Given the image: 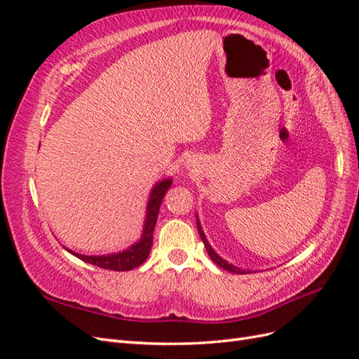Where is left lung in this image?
I'll list each match as a JSON object with an SVG mask.
<instances>
[{
  "label": "left lung",
  "instance_id": "1",
  "mask_svg": "<svg viewBox=\"0 0 359 359\" xmlns=\"http://www.w3.org/2000/svg\"><path fill=\"white\" fill-rule=\"evenodd\" d=\"M198 232H199V235H201V238H202V241H203V244H205L206 252H208V256L211 257V260H212L214 264H217L220 268H223V269H226V271H231V273H233V274H247V273H248V271H244V269L238 268V266H235V265H232V264H229V262H226L224 259H222L219 255H217V253L214 252L212 247H211L210 243H208V240H206V236H205V233H203V231H202V226H201L199 220H198Z\"/></svg>",
  "mask_w": 359,
  "mask_h": 359
}]
</instances>
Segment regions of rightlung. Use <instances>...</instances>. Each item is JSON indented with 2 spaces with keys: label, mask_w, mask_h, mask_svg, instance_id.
<instances>
[{
  "label": "right lung",
  "mask_w": 359,
  "mask_h": 359,
  "mask_svg": "<svg viewBox=\"0 0 359 359\" xmlns=\"http://www.w3.org/2000/svg\"><path fill=\"white\" fill-rule=\"evenodd\" d=\"M170 184H172L170 178L163 180V181H158L154 186V189L151 190L148 205H147V219L144 224V232H142V236H140V240L132 247H128L127 250H124V252L103 255V256L79 255L69 248L67 252L76 257H79L81 260H83V262H88L91 265L104 268V269H111V271H130L139 265H142L149 255L151 247H153V233L157 223L158 210H160L163 198H165V193L170 187Z\"/></svg>",
  "instance_id": "add662e5"
}]
</instances>
